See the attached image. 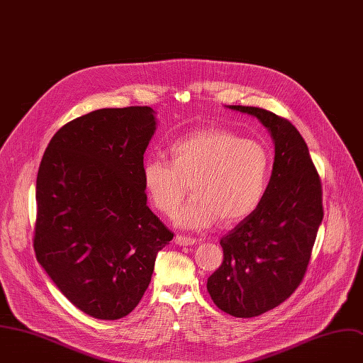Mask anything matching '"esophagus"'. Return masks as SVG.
I'll return each mask as SVG.
<instances>
[{"mask_svg": "<svg viewBox=\"0 0 363 363\" xmlns=\"http://www.w3.org/2000/svg\"><path fill=\"white\" fill-rule=\"evenodd\" d=\"M176 243L179 246H191V245H196L197 240L194 238H190V236H183V235H177L176 236Z\"/></svg>", "mask_w": 363, "mask_h": 363, "instance_id": "esophagus-1", "label": "esophagus"}]
</instances>
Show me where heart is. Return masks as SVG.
I'll list each match as a JSON object with an SVG mask.
<instances>
[{
    "mask_svg": "<svg viewBox=\"0 0 363 363\" xmlns=\"http://www.w3.org/2000/svg\"><path fill=\"white\" fill-rule=\"evenodd\" d=\"M170 162L150 157L141 176L155 207L172 216L186 194L193 197L177 211L180 228L204 229L220 220L235 225L262 203L270 176V156L263 144L222 130L204 128L174 140Z\"/></svg>",
    "mask_w": 363,
    "mask_h": 363,
    "instance_id": "1",
    "label": "heart"
}]
</instances>
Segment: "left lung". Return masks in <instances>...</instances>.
I'll return each mask as SVG.
<instances>
[{"mask_svg":"<svg viewBox=\"0 0 363 363\" xmlns=\"http://www.w3.org/2000/svg\"><path fill=\"white\" fill-rule=\"evenodd\" d=\"M270 131L274 162L260 206L220 239L223 262L208 279L216 306L255 318L284 302L301 284L323 219L322 183L298 128L259 107L228 106Z\"/></svg>","mask_w":363,"mask_h":363,"instance_id":"obj_1","label":"left lung"}]
</instances>
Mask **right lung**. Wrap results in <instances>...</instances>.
<instances>
[{"label": "right lung", "instance_id": "add662e5", "mask_svg": "<svg viewBox=\"0 0 363 363\" xmlns=\"http://www.w3.org/2000/svg\"><path fill=\"white\" fill-rule=\"evenodd\" d=\"M153 108H100L62 125L40 163L34 250L60 292L84 313L127 316L173 233L149 208L143 156Z\"/></svg>", "mask_w": 363, "mask_h": 363}]
</instances>
